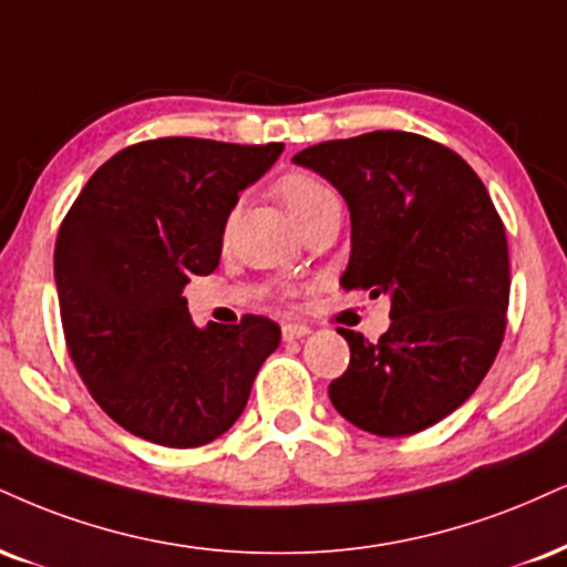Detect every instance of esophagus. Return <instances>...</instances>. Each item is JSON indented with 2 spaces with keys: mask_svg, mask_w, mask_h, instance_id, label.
<instances>
[{
  "mask_svg": "<svg viewBox=\"0 0 567 567\" xmlns=\"http://www.w3.org/2000/svg\"><path fill=\"white\" fill-rule=\"evenodd\" d=\"M306 336H309V327H306V324H292V322L282 324V338L285 340H301Z\"/></svg>",
  "mask_w": 567,
  "mask_h": 567,
  "instance_id": "1",
  "label": "esophagus"
}]
</instances>
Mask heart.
<instances>
[{
    "mask_svg": "<svg viewBox=\"0 0 567 567\" xmlns=\"http://www.w3.org/2000/svg\"><path fill=\"white\" fill-rule=\"evenodd\" d=\"M275 193L301 227L309 221V218L322 214L324 208L336 206L338 203V197L330 189V184L319 179L317 174L306 172V168H290V172L279 174L275 179ZM231 224H235V210H231L227 221H224V235H229Z\"/></svg>",
    "mask_w": 567,
    "mask_h": 567,
    "instance_id": "obj_1",
    "label": "heart"
}]
</instances>
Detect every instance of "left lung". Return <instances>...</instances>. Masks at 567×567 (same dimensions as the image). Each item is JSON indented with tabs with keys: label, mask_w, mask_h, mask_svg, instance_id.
<instances>
[{
	"label": "left lung",
	"mask_w": 567,
	"mask_h": 567,
	"mask_svg": "<svg viewBox=\"0 0 567 567\" xmlns=\"http://www.w3.org/2000/svg\"><path fill=\"white\" fill-rule=\"evenodd\" d=\"M292 161L349 203L340 285L391 296L374 343L338 330L351 361L330 383L332 406L383 439L425 431L475 393L507 330V231L488 189L454 150L412 132L319 142Z\"/></svg>",
	"instance_id": "obj_1"
}]
</instances>
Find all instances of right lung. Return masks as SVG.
I'll list each match as a JSON object with an SVG mask.
<instances>
[{"instance_id":"right-lung-1","label":"right lung","mask_w":567,"mask_h":567,"mask_svg":"<svg viewBox=\"0 0 567 567\" xmlns=\"http://www.w3.org/2000/svg\"><path fill=\"white\" fill-rule=\"evenodd\" d=\"M279 153V142H136L102 163L65 214L54 243L65 346L124 431L195 449L243 414L279 324L245 313L197 330L182 288L216 269L237 193Z\"/></svg>"}]
</instances>
